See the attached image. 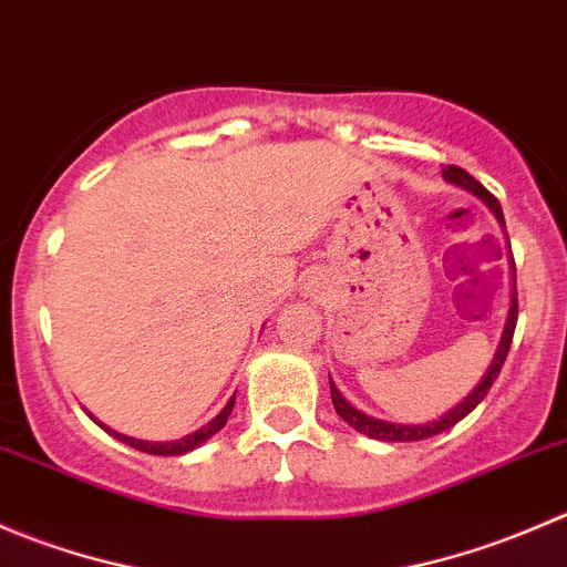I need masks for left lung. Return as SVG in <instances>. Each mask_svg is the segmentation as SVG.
<instances>
[{
  "label": "left lung",
  "instance_id": "left-lung-1",
  "mask_svg": "<svg viewBox=\"0 0 567 567\" xmlns=\"http://www.w3.org/2000/svg\"><path fill=\"white\" fill-rule=\"evenodd\" d=\"M444 181L453 183V186L463 188V192L474 194L477 199H483L485 205L491 208V214L496 216V221H499L502 227H505V216H502V205L496 203L494 194L488 192V188L483 186L480 181H474L472 175L466 173V169L461 167H444ZM511 249V247H507ZM511 266H513V290H511V310H507V320H505V329H502V337H499V346H496L494 351V359H491L488 370L483 373V379L477 381V386H474L472 392L466 394V398L461 400L458 405H453L450 411H444L439 420H431V422H420V425H409V422H386V420H375V416L364 414V411H359L357 405L348 403L346 398H342V392L337 390L334 381L329 379V386H331V403H334L337 414L342 416V420L348 422V425L353 427V431L364 433V436L375 439V442H422V439H431V436H439V433H444L447 427L458 425L466 414H472L474 409H477L480 403H483V398L488 394L491 386H494L496 375H499L502 364H505V357L507 351H511V342H513V331H516V318H518V299H516V262H513V255H511Z\"/></svg>",
  "mask_w": 567,
  "mask_h": 567
}]
</instances>
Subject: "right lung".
I'll list each match as a JSON object with an SVG mask.
<instances>
[{
	"instance_id": "add662e5",
	"label": "right lung",
	"mask_w": 567,
	"mask_h": 567,
	"mask_svg": "<svg viewBox=\"0 0 567 567\" xmlns=\"http://www.w3.org/2000/svg\"><path fill=\"white\" fill-rule=\"evenodd\" d=\"M233 405H236V394H233V398L227 400V405H225V409H221L219 414H216L214 420L208 422V425H203V427H199V431L188 433V436H183V439H175V442H145V439H131V436H123V433L112 431V427H106L104 422H99V420H95L93 414H90V420H93V422H99V425L104 427L106 433H112L114 439H120V442H123V444H128V447L140 450V453H147V455H186V453H192V450L203 447V444L208 442V439L214 436V433H219L221 427H225L227 416H230V411H233Z\"/></svg>"
}]
</instances>
